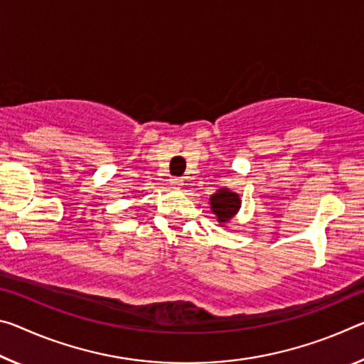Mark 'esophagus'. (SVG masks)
<instances>
[{
    "label": "esophagus",
    "instance_id": "esophagus-1",
    "mask_svg": "<svg viewBox=\"0 0 364 364\" xmlns=\"http://www.w3.org/2000/svg\"><path fill=\"white\" fill-rule=\"evenodd\" d=\"M170 183H171V186H175V188H181L183 180H181V178H171Z\"/></svg>",
    "mask_w": 364,
    "mask_h": 364
}]
</instances>
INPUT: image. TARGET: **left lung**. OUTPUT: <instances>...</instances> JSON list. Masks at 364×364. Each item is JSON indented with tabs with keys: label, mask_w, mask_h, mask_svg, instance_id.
<instances>
[{
	"label": "left lung",
	"mask_w": 364,
	"mask_h": 364,
	"mask_svg": "<svg viewBox=\"0 0 364 364\" xmlns=\"http://www.w3.org/2000/svg\"><path fill=\"white\" fill-rule=\"evenodd\" d=\"M210 210L215 215L217 222L220 223V227L230 223L233 220V217L241 209V198L240 194L230 191L228 188H220L210 196L209 199Z\"/></svg>",
	"instance_id": "8db88e82"
}]
</instances>
